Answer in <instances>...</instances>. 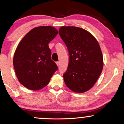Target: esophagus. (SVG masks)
<instances>
[{
  "instance_id": "1",
  "label": "esophagus",
  "mask_w": 124,
  "mask_h": 124,
  "mask_svg": "<svg viewBox=\"0 0 124 124\" xmlns=\"http://www.w3.org/2000/svg\"><path fill=\"white\" fill-rule=\"evenodd\" d=\"M56 64L57 66H59V64H60V63H59V62H56Z\"/></svg>"
}]
</instances>
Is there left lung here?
Here are the masks:
<instances>
[{
    "mask_svg": "<svg viewBox=\"0 0 124 124\" xmlns=\"http://www.w3.org/2000/svg\"><path fill=\"white\" fill-rule=\"evenodd\" d=\"M59 33L69 54L63 75L66 85L76 93L90 89L103 69V55L97 40L90 32L74 26L61 27Z\"/></svg>",
    "mask_w": 124,
    "mask_h": 124,
    "instance_id": "1",
    "label": "left lung"
}]
</instances>
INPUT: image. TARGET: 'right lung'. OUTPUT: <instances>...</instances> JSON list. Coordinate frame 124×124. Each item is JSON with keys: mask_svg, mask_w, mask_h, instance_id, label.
<instances>
[{"mask_svg": "<svg viewBox=\"0 0 124 124\" xmlns=\"http://www.w3.org/2000/svg\"><path fill=\"white\" fill-rule=\"evenodd\" d=\"M58 33L53 27H37L19 43L14 54L13 65L19 82L27 88L36 91L45 87L58 70L51 59L48 45Z\"/></svg>", "mask_w": 124, "mask_h": 124, "instance_id": "1", "label": "right lung"}]
</instances>
